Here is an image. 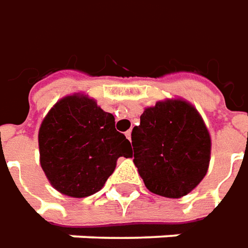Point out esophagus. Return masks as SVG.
Returning <instances> with one entry per match:
<instances>
[{"label": "esophagus", "instance_id": "1", "mask_svg": "<svg viewBox=\"0 0 248 248\" xmlns=\"http://www.w3.org/2000/svg\"><path fill=\"white\" fill-rule=\"evenodd\" d=\"M124 136H126V139L129 141L132 140V132H130V130H127V132L124 133Z\"/></svg>", "mask_w": 248, "mask_h": 248}]
</instances>
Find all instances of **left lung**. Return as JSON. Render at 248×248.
Listing matches in <instances>:
<instances>
[{
  "instance_id": "obj_1",
  "label": "left lung",
  "mask_w": 248,
  "mask_h": 248,
  "mask_svg": "<svg viewBox=\"0 0 248 248\" xmlns=\"http://www.w3.org/2000/svg\"><path fill=\"white\" fill-rule=\"evenodd\" d=\"M133 162L145 186L165 198H181L207 173L211 140L196 108L184 100L145 108L132 132Z\"/></svg>"
}]
</instances>
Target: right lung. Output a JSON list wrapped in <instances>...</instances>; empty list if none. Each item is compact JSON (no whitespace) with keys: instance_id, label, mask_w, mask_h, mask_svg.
I'll return each mask as SVG.
<instances>
[{"instance_id":"add662e5","label":"right lung","mask_w":248,"mask_h":248,"mask_svg":"<svg viewBox=\"0 0 248 248\" xmlns=\"http://www.w3.org/2000/svg\"><path fill=\"white\" fill-rule=\"evenodd\" d=\"M38 145L49 183L71 198L98 192L118 158L133 155L130 141L116 132L114 115L83 94L56 103L41 124Z\"/></svg>"}]
</instances>
